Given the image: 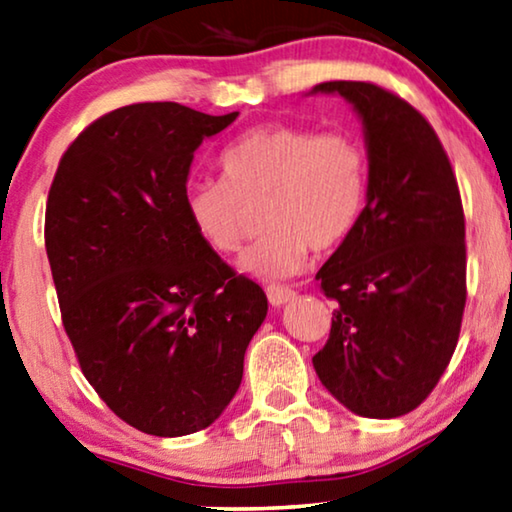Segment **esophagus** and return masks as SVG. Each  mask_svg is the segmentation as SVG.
Masks as SVG:
<instances>
[{
	"mask_svg": "<svg viewBox=\"0 0 512 512\" xmlns=\"http://www.w3.org/2000/svg\"><path fill=\"white\" fill-rule=\"evenodd\" d=\"M266 296H269V303L273 308H280V305H287L289 301H294L296 292L289 287H266Z\"/></svg>",
	"mask_w": 512,
	"mask_h": 512,
	"instance_id": "esophagus-1",
	"label": "esophagus"
}]
</instances>
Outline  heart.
Segmentation results:
<instances>
[{
	"label": "heart",
	"mask_w": 512,
	"mask_h": 512,
	"mask_svg": "<svg viewBox=\"0 0 512 512\" xmlns=\"http://www.w3.org/2000/svg\"><path fill=\"white\" fill-rule=\"evenodd\" d=\"M218 183H190L183 211L204 246L239 250L250 211L262 209L264 239L239 257L243 276L276 282L308 262V250L338 248L361 218L368 163L356 137L303 126L250 128L220 154Z\"/></svg>",
	"instance_id": "1"
}]
</instances>
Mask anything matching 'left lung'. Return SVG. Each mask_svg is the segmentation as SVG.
Here are the masks:
<instances>
[{"mask_svg": "<svg viewBox=\"0 0 512 512\" xmlns=\"http://www.w3.org/2000/svg\"><path fill=\"white\" fill-rule=\"evenodd\" d=\"M308 94L345 98L368 151L361 218L317 271L338 308L312 365L349 411L398 418L437 386L460 335L467 301L460 190L437 133L407 101L349 80Z\"/></svg>", "mask_w": 512, "mask_h": 512, "instance_id": "obj_1", "label": "left lung"}]
</instances>
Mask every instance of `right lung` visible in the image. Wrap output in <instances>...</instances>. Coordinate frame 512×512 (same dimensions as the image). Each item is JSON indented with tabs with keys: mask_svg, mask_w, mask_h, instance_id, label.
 <instances>
[{
	"mask_svg": "<svg viewBox=\"0 0 512 512\" xmlns=\"http://www.w3.org/2000/svg\"><path fill=\"white\" fill-rule=\"evenodd\" d=\"M236 117L126 105L78 135L50 186L45 250L80 368L121 421L154 437L218 421L269 310L183 211L195 151Z\"/></svg>",
	"mask_w": 512,
	"mask_h": 512,
	"instance_id": "1",
	"label": "right lung"
}]
</instances>
